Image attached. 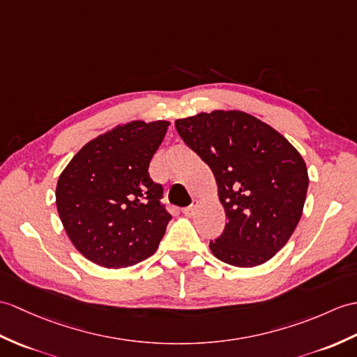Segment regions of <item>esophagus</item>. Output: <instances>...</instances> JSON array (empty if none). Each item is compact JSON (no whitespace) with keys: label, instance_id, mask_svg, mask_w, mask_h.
Wrapping results in <instances>:
<instances>
[{"label":"esophagus","instance_id":"esophagus-1","mask_svg":"<svg viewBox=\"0 0 357 357\" xmlns=\"http://www.w3.org/2000/svg\"><path fill=\"white\" fill-rule=\"evenodd\" d=\"M196 208H197V204H192L190 206H185L184 210H182V213L185 214V216H188V218H192V216H195V213H196Z\"/></svg>","mask_w":357,"mask_h":357}]
</instances>
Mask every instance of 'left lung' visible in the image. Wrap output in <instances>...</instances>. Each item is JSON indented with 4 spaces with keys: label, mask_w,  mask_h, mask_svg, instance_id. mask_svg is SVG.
<instances>
[{
    "label": "left lung",
    "mask_w": 357,
    "mask_h": 357,
    "mask_svg": "<svg viewBox=\"0 0 357 357\" xmlns=\"http://www.w3.org/2000/svg\"><path fill=\"white\" fill-rule=\"evenodd\" d=\"M175 126L218 182L228 222L210 242L214 257L237 268L271 260L303 214L309 175L300 152L269 124L242 111L201 112Z\"/></svg>",
    "instance_id": "left-lung-1"
}]
</instances>
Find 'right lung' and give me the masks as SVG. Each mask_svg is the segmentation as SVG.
<instances>
[{
  "label": "right lung",
  "mask_w": 357,
  "mask_h": 357,
  "mask_svg": "<svg viewBox=\"0 0 357 357\" xmlns=\"http://www.w3.org/2000/svg\"><path fill=\"white\" fill-rule=\"evenodd\" d=\"M169 121H130L91 139L61 173L56 206L76 250L98 266L119 269L149 259L172 216L149 164Z\"/></svg>",
  "instance_id": "right-lung-1"
}]
</instances>
